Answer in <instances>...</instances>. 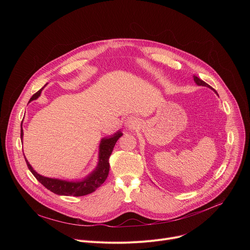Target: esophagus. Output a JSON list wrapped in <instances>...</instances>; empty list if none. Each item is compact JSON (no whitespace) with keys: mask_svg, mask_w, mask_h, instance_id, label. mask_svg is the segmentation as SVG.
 <instances>
[{"mask_svg":"<svg viewBox=\"0 0 250 250\" xmlns=\"http://www.w3.org/2000/svg\"><path fill=\"white\" fill-rule=\"evenodd\" d=\"M138 122L134 117H128L125 121V126L126 128H134L137 125Z\"/></svg>","mask_w":250,"mask_h":250,"instance_id":"esophagus-1","label":"esophagus"}]
</instances>
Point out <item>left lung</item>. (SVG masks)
I'll use <instances>...</instances> for the list:
<instances>
[{
	"label": "left lung",
	"mask_w": 250,
	"mask_h": 250,
	"mask_svg": "<svg viewBox=\"0 0 250 250\" xmlns=\"http://www.w3.org/2000/svg\"><path fill=\"white\" fill-rule=\"evenodd\" d=\"M193 77H194V81H195V83H196V84H197V85H198V86H205V87H208V88H209V89H211V90H212V91H213V92H215V93H216V94H217V95H218V93H217V91H216V90H215V89H212V88H211V87H210V86H209V85H208V84H207V83H206V82H204V81H203V80H201V79H199V78H198V77H197V76H195V75H194V76H193Z\"/></svg>",
	"instance_id": "8db88e82"
}]
</instances>
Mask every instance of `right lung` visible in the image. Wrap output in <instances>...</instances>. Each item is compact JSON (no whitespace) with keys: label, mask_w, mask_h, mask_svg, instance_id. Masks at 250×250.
<instances>
[{"label":"right lung","mask_w":250,"mask_h":250,"mask_svg":"<svg viewBox=\"0 0 250 250\" xmlns=\"http://www.w3.org/2000/svg\"><path fill=\"white\" fill-rule=\"evenodd\" d=\"M47 84H45V86ZM43 88H42L38 93H35L30 98L29 102L37 100L41 96ZM122 135H123V132L121 130H118L111 136L103 137L101 139L100 146H99L98 164L96 168L89 175L84 177L81 180L68 181V180L57 179V178H49V177L42 176L35 171L29 164V162L26 160V158L25 157L24 158H25L27 167L30 170V172L33 174V176L37 178V179L46 189H48L52 193L60 196H75V197L85 196L96 191V189H98L105 181L110 171V163H109L110 156L113 152L116 142ZM22 138H23V129H22V122H21V141H22Z\"/></svg>","instance_id":"1"}]
</instances>
